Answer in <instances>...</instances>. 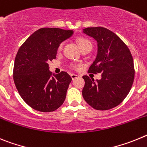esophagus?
Masks as SVG:
<instances>
[{
  "label": "esophagus",
  "instance_id": "1",
  "mask_svg": "<svg viewBox=\"0 0 147 147\" xmlns=\"http://www.w3.org/2000/svg\"><path fill=\"white\" fill-rule=\"evenodd\" d=\"M79 75H77V74H71V78H72V80H75V78H79Z\"/></svg>",
  "mask_w": 147,
  "mask_h": 147
}]
</instances>
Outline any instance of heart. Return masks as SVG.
Wrapping results in <instances>:
<instances>
[{
    "label": "heart",
    "mask_w": 147,
    "mask_h": 147,
    "mask_svg": "<svg viewBox=\"0 0 147 147\" xmlns=\"http://www.w3.org/2000/svg\"><path fill=\"white\" fill-rule=\"evenodd\" d=\"M78 44L79 45H80V48H82V47H85V46H88V45H92V43L90 42L89 40H88L87 39H85V38H83V37H80L79 38L78 40ZM62 45H60V46L59 47V51H61L62 49Z\"/></svg>",
    "instance_id": "heart-1"
}]
</instances>
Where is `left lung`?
I'll use <instances>...</instances> for the list:
<instances>
[{
	"label": "left lung",
	"instance_id": "obj_1",
	"mask_svg": "<svg viewBox=\"0 0 147 147\" xmlns=\"http://www.w3.org/2000/svg\"><path fill=\"white\" fill-rule=\"evenodd\" d=\"M83 32L97 42V54L88 72H102V78L96 81L83 76V99L96 110L111 109L119 105L131 89L135 75L133 56L124 42L105 28H86Z\"/></svg>",
	"mask_w": 147,
	"mask_h": 147
}]
</instances>
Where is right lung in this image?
<instances>
[{
	"label": "right lung",
	"mask_w": 147,
	"mask_h": 147,
	"mask_svg": "<svg viewBox=\"0 0 147 147\" xmlns=\"http://www.w3.org/2000/svg\"><path fill=\"white\" fill-rule=\"evenodd\" d=\"M72 34V30L42 28L26 39L17 53L14 84L22 100L36 111H54L65 100L72 78L66 72L53 75L48 62L56 58L61 43Z\"/></svg>",
	"instance_id": "obj_1"
}]
</instances>
